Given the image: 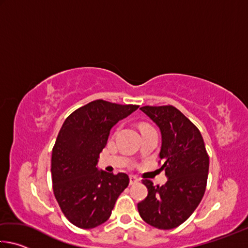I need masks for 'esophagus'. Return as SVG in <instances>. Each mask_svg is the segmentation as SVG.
I'll return each instance as SVG.
<instances>
[{
	"instance_id": "obj_1",
	"label": "esophagus",
	"mask_w": 248,
	"mask_h": 248,
	"mask_svg": "<svg viewBox=\"0 0 248 248\" xmlns=\"http://www.w3.org/2000/svg\"><path fill=\"white\" fill-rule=\"evenodd\" d=\"M138 182H139V179H138L136 176H133V175L130 176V185H134V184H137Z\"/></svg>"
}]
</instances>
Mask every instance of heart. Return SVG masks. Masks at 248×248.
<instances>
[{
    "mask_svg": "<svg viewBox=\"0 0 248 248\" xmlns=\"http://www.w3.org/2000/svg\"><path fill=\"white\" fill-rule=\"evenodd\" d=\"M146 128H150V127H149V125H146V124H142V125H141V130L146 129Z\"/></svg>",
    "mask_w": 248,
    "mask_h": 248,
    "instance_id": "1",
    "label": "heart"
}]
</instances>
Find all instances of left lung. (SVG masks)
Instances as JSON below:
<instances>
[{
    "label": "left lung",
    "mask_w": 248,
    "mask_h": 248,
    "mask_svg": "<svg viewBox=\"0 0 248 248\" xmlns=\"http://www.w3.org/2000/svg\"><path fill=\"white\" fill-rule=\"evenodd\" d=\"M157 125L162 136L159 158L164 162L167 182L154 186L143 179L148 196L138 203L140 217L159 230H171L184 223L204 195L209 156L198 128L173 106L140 108Z\"/></svg>",
    "instance_id": "left-lung-1"
}]
</instances>
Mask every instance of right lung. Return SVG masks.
I'll list each match as a JSON object with an SVG mask.
<instances>
[{"mask_svg": "<svg viewBox=\"0 0 248 248\" xmlns=\"http://www.w3.org/2000/svg\"><path fill=\"white\" fill-rule=\"evenodd\" d=\"M138 108L97 99L62 124L52 149L53 192L66 219L78 228L93 229L107 221L128 187L127 174H109L97 164L111 128Z\"/></svg>", "mask_w": 248, "mask_h": 248, "instance_id": "obj_1", "label": "right lung"}]
</instances>
